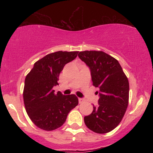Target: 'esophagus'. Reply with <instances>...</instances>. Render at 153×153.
<instances>
[{
    "mask_svg": "<svg viewBox=\"0 0 153 153\" xmlns=\"http://www.w3.org/2000/svg\"><path fill=\"white\" fill-rule=\"evenodd\" d=\"M78 101H79V103H83L84 101H85V99H82V98H79Z\"/></svg>",
    "mask_w": 153,
    "mask_h": 153,
    "instance_id": "obj_1",
    "label": "esophagus"
}]
</instances>
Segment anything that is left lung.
Wrapping results in <instances>:
<instances>
[{
  "mask_svg": "<svg viewBox=\"0 0 153 153\" xmlns=\"http://www.w3.org/2000/svg\"><path fill=\"white\" fill-rule=\"evenodd\" d=\"M78 57L90 68L93 85L99 89V105L84 117L89 129L105 134L119 125L129 103V85L118 61L102 51L80 52Z\"/></svg>",
  "mask_w": 153,
  "mask_h": 153,
  "instance_id": "1",
  "label": "left lung"
}]
</instances>
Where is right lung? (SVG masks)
<instances>
[{
    "mask_svg": "<svg viewBox=\"0 0 153 153\" xmlns=\"http://www.w3.org/2000/svg\"><path fill=\"white\" fill-rule=\"evenodd\" d=\"M78 52H58L47 54L34 63L26 75L24 97L26 113L36 127L46 131L60 127L69 112L78 104L74 94L54 93L59 75L67 63L76 58Z\"/></svg>",
    "mask_w": 153,
    "mask_h": 153,
    "instance_id": "1",
    "label": "right lung"
}]
</instances>
